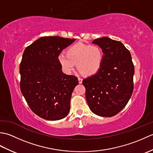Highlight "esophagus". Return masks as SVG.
I'll return each mask as SVG.
<instances>
[{
    "label": "esophagus",
    "instance_id": "obj_1",
    "mask_svg": "<svg viewBox=\"0 0 153 153\" xmlns=\"http://www.w3.org/2000/svg\"><path fill=\"white\" fill-rule=\"evenodd\" d=\"M82 81L83 79L82 78H80V77H78V82L79 83H82Z\"/></svg>",
    "mask_w": 153,
    "mask_h": 153
}]
</instances>
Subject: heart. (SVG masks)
I'll return each mask as SVG.
<instances>
[{
  "instance_id": "obj_1",
  "label": "heart",
  "mask_w": 153,
  "mask_h": 153,
  "mask_svg": "<svg viewBox=\"0 0 153 153\" xmlns=\"http://www.w3.org/2000/svg\"><path fill=\"white\" fill-rule=\"evenodd\" d=\"M104 59L102 49L98 45L77 43L67 48L66 54H60L58 60L62 70L70 74L75 66L87 76L96 74L101 68Z\"/></svg>"
}]
</instances>
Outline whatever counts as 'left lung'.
Here are the masks:
<instances>
[{"mask_svg": "<svg viewBox=\"0 0 153 153\" xmlns=\"http://www.w3.org/2000/svg\"><path fill=\"white\" fill-rule=\"evenodd\" d=\"M92 43L102 48L104 59L98 72L83 80L86 100L94 114L112 117L124 108L132 95L134 66L121 42L103 37Z\"/></svg>", "mask_w": 153, "mask_h": 153, "instance_id": "left-lung-1", "label": "left lung"}]
</instances>
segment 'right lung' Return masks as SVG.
<instances>
[{
  "mask_svg": "<svg viewBox=\"0 0 153 153\" xmlns=\"http://www.w3.org/2000/svg\"><path fill=\"white\" fill-rule=\"evenodd\" d=\"M76 39L42 37L27 47L19 66L20 89L31 110L47 120L65 118L78 79L62 71L58 57Z\"/></svg>",
  "mask_w": 153,
  "mask_h": 153,
  "instance_id": "1",
  "label": "right lung"
}]
</instances>
